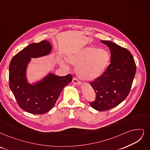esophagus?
Returning <instances> with one entry per match:
<instances>
[{"mask_svg": "<svg viewBox=\"0 0 150 150\" xmlns=\"http://www.w3.org/2000/svg\"><path fill=\"white\" fill-rule=\"evenodd\" d=\"M73 82L74 83V84H76V85H81V82L77 80L76 77H74V78L73 79Z\"/></svg>", "mask_w": 150, "mask_h": 150, "instance_id": "obj_1", "label": "esophagus"}]
</instances>
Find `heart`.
Returning <instances> with one entry per match:
<instances>
[{"mask_svg": "<svg viewBox=\"0 0 150 150\" xmlns=\"http://www.w3.org/2000/svg\"><path fill=\"white\" fill-rule=\"evenodd\" d=\"M110 59V53L105 49L92 47H86L68 55L67 62L76 67V74L83 81H91L103 73ZM61 67L68 69L67 63L60 61Z\"/></svg>", "mask_w": 150, "mask_h": 150, "instance_id": "1", "label": "heart"}]
</instances>
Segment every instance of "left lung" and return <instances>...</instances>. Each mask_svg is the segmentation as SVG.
<instances>
[{
    "instance_id": "1",
    "label": "left lung",
    "mask_w": 150,
    "mask_h": 150,
    "mask_svg": "<svg viewBox=\"0 0 150 150\" xmlns=\"http://www.w3.org/2000/svg\"><path fill=\"white\" fill-rule=\"evenodd\" d=\"M109 47L111 63L102 75L90 82L96 98L90 105L103 111L120 104L127 97L136 73V65L131 53L112 42L101 40Z\"/></svg>"
}]
</instances>
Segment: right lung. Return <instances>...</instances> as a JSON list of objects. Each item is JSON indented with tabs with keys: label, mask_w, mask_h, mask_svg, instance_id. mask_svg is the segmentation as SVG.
Returning a JSON list of instances; mask_svg holds the SVG:
<instances>
[{
	"label": "right lung",
	"mask_w": 150,
	"mask_h": 150,
	"mask_svg": "<svg viewBox=\"0 0 150 150\" xmlns=\"http://www.w3.org/2000/svg\"><path fill=\"white\" fill-rule=\"evenodd\" d=\"M52 51L49 41L33 43L18 53L10 63L11 91L21 108L34 115H42L52 109L63 88L73 79L71 74L59 76L49 72L39 80L28 82L27 69L31 58L49 55Z\"/></svg>",
	"instance_id": "1"
}]
</instances>
